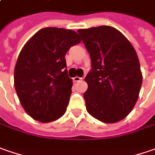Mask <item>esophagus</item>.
<instances>
[{
	"mask_svg": "<svg viewBox=\"0 0 155 155\" xmlns=\"http://www.w3.org/2000/svg\"><path fill=\"white\" fill-rule=\"evenodd\" d=\"M81 80H82V78L78 77V76H75V77L73 78V81H74V82H78V81H81Z\"/></svg>",
	"mask_w": 155,
	"mask_h": 155,
	"instance_id": "1",
	"label": "esophagus"
}]
</instances>
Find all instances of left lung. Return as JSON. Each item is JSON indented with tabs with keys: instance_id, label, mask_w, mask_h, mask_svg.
Instances as JSON below:
<instances>
[{
	"instance_id": "obj_1",
	"label": "left lung",
	"mask_w": 155,
	"mask_h": 155,
	"mask_svg": "<svg viewBox=\"0 0 155 155\" xmlns=\"http://www.w3.org/2000/svg\"><path fill=\"white\" fill-rule=\"evenodd\" d=\"M91 58L85 81L86 108L93 117L114 123L133 110L142 84L136 51L120 31L110 26L79 29Z\"/></svg>"
}]
</instances>
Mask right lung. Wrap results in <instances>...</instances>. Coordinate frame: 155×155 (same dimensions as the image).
<instances>
[{"label": "right lung", "instance_id": "1", "mask_svg": "<svg viewBox=\"0 0 155 155\" xmlns=\"http://www.w3.org/2000/svg\"><path fill=\"white\" fill-rule=\"evenodd\" d=\"M81 42L74 31L44 28L24 45L15 68V87L26 113L48 123L61 117L72 94L65 55Z\"/></svg>", "mask_w": 155, "mask_h": 155}]
</instances>
